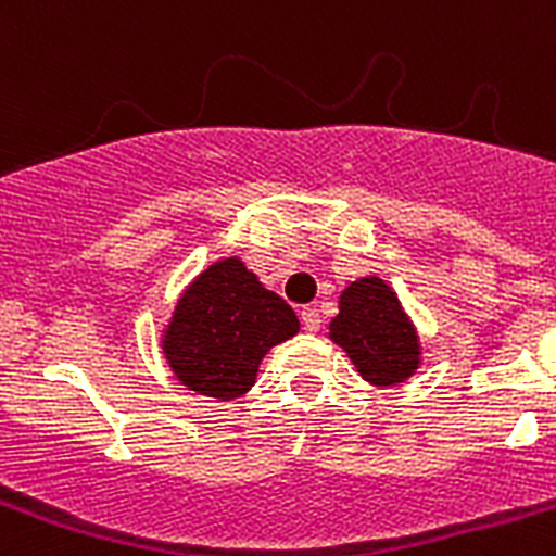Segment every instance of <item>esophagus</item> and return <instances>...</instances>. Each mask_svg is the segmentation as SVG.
Listing matches in <instances>:
<instances>
[{"instance_id": "1", "label": "esophagus", "mask_w": 556, "mask_h": 556, "mask_svg": "<svg viewBox=\"0 0 556 556\" xmlns=\"http://www.w3.org/2000/svg\"><path fill=\"white\" fill-rule=\"evenodd\" d=\"M301 320H303V328H306V331H320V326H323L320 308L303 306L301 308Z\"/></svg>"}]
</instances>
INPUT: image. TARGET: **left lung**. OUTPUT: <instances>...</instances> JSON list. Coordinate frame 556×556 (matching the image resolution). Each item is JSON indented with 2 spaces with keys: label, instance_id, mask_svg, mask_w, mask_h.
Listing matches in <instances>:
<instances>
[{
  "label": "left lung",
  "instance_id": "obj_1",
  "mask_svg": "<svg viewBox=\"0 0 556 556\" xmlns=\"http://www.w3.org/2000/svg\"><path fill=\"white\" fill-rule=\"evenodd\" d=\"M328 337L351 356L358 376L378 387L401 384L420 365L415 326L381 278H358L339 294Z\"/></svg>",
  "mask_w": 556,
  "mask_h": 556
}]
</instances>
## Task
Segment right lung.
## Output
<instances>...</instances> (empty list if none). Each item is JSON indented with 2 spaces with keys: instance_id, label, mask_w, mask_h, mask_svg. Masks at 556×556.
Masks as SVG:
<instances>
[{
  "instance_id": "add662e5",
  "label": "right lung",
  "mask_w": 556,
  "mask_h": 556,
  "mask_svg": "<svg viewBox=\"0 0 556 556\" xmlns=\"http://www.w3.org/2000/svg\"><path fill=\"white\" fill-rule=\"evenodd\" d=\"M298 328L287 301L264 289L239 258H223L178 301L164 331V353L191 392L233 401L255 384L264 353Z\"/></svg>"
}]
</instances>
